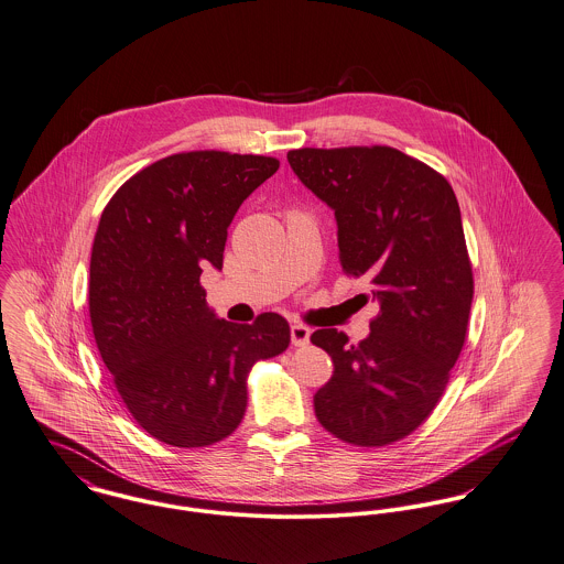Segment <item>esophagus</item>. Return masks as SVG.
<instances>
[{
  "label": "esophagus",
  "instance_id": "1",
  "mask_svg": "<svg viewBox=\"0 0 564 564\" xmlns=\"http://www.w3.org/2000/svg\"><path fill=\"white\" fill-rule=\"evenodd\" d=\"M290 335H292V346L303 347L308 344V339H311V330L303 326V324H294L292 326V330H290Z\"/></svg>",
  "mask_w": 564,
  "mask_h": 564
}]
</instances>
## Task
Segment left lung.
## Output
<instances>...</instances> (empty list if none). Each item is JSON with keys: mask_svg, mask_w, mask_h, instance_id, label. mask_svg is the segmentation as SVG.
<instances>
[{"mask_svg": "<svg viewBox=\"0 0 564 564\" xmlns=\"http://www.w3.org/2000/svg\"><path fill=\"white\" fill-rule=\"evenodd\" d=\"M288 161L335 210L344 272L369 279L380 303L358 346L337 328L311 335L335 362L315 416L344 442L387 446L434 412L468 335L475 281L457 197L389 145L301 148Z\"/></svg>", "mask_w": 564, "mask_h": 564, "instance_id": "1", "label": "left lung"}]
</instances>
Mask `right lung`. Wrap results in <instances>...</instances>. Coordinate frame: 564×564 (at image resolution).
Returning a JSON list of instances; mask_svg holds the SVG:
<instances>
[{
    "mask_svg": "<svg viewBox=\"0 0 564 564\" xmlns=\"http://www.w3.org/2000/svg\"><path fill=\"white\" fill-rule=\"evenodd\" d=\"M279 170L258 154L195 150L129 177L102 210L89 260V319L132 419L159 442L199 448L231 434L258 360L283 354L290 324L218 319L199 276L223 268L227 227Z\"/></svg>",
    "mask_w": 564,
    "mask_h": 564,
    "instance_id": "add662e5",
    "label": "right lung"
}]
</instances>
